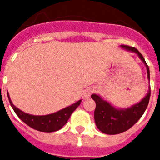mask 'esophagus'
I'll return each mask as SVG.
<instances>
[{
	"mask_svg": "<svg viewBox=\"0 0 160 160\" xmlns=\"http://www.w3.org/2000/svg\"><path fill=\"white\" fill-rule=\"evenodd\" d=\"M94 91H95V90H94L93 88H88V89H86V90H85V92H84V98H85V99L89 98Z\"/></svg>",
	"mask_w": 160,
	"mask_h": 160,
	"instance_id": "34e87169",
	"label": "esophagus"
}]
</instances>
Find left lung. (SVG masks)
I'll return each instance as SVG.
<instances>
[{
  "label": "left lung",
  "instance_id": "8db88e82",
  "mask_svg": "<svg viewBox=\"0 0 160 160\" xmlns=\"http://www.w3.org/2000/svg\"><path fill=\"white\" fill-rule=\"evenodd\" d=\"M122 47L139 55V58L146 65L148 78L149 80L150 76L149 66L141 53L136 48L132 46L123 45ZM149 97L150 91H149L146 96L136 105H133L129 109H115L107 101L102 100L99 95H92L91 98L96 104L94 116L96 126L100 131L107 134H117L126 131L141 118L149 105Z\"/></svg>",
  "mask_w": 160,
  "mask_h": 160
}]
</instances>
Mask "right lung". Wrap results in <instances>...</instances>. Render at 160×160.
Wrapping results in <instances>:
<instances>
[{
	"mask_svg": "<svg viewBox=\"0 0 160 160\" xmlns=\"http://www.w3.org/2000/svg\"><path fill=\"white\" fill-rule=\"evenodd\" d=\"M8 95L10 104L15 113L17 114V116L32 129L41 132H54L61 129L67 123L68 119L74 110L81 103V100H79L70 106L66 107L65 109L55 112L54 114L37 116V115H31V114H26L21 111V109H19L17 107L12 104L11 99L9 97V95Z\"/></svg>",
	"mask_w": 160,
	"mask_h": 160,
	"instance_id": "obj_1",
	"label": "right lung"
}]
</instances>
